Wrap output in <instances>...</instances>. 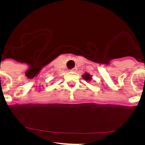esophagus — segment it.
Wrapping results in <instances>:
<instances>
[{"instance_id": "1", "label": "esophagus", "mask_w": 145, "mask_h": 145, "mask_svg": "<svg viewBox=\"0 0 145 145\" xmlns=\"http://www.w3.org/2000/svg\"><path fill=\"white\" fill-rule=\"evenodd\" d=\"M77 70H78V67H73V68H72V69H71V71L76 72Z\"/></svg>"}]
</instances>
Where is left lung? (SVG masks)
<instances>
[{"instance_id": "obj_1", "label": "left lung", "mask_w": 145, "mask_h": 145, "mask_svg": "<svg viewBox=\"0 0 145 145\" xmlns=\"http://www.w3.org/2000/svg\"><path fill=\"white\" fill-rule=\"evenodd\" d=\"M83 78H84V79H85L86 80H91V76L88 73H85L84 75H83Z\"/></svg>"}]
</instances>
